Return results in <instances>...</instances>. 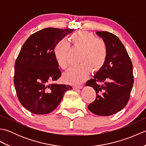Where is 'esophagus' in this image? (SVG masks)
<instances>
[{
  "label": "esophagus",
  "mask_w": 146,
  "mask_h": 146,
  "mask_svg": "<svg viewBox=\"0 0 146 146\" xmlns=\"http://www.w3.org/2000/svg\"><path fill=\"white\" fill-rule=\"evenodd\" d=\"M83 88V86L82 85H78V86H75L73 87L74 90H78V89H82Z\"/></svg>",
  "instance_id": "esophagus-1"
}]
</instances>
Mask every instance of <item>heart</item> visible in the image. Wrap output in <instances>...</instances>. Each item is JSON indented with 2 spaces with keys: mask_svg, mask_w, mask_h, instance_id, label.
<instances>
[{
  "mask_svg": "<svg viewBox=\"0 0 146 146\" xmlns=\"http://www.w3.org/2000/svg\"><path fill=\"white\" fill-rule=\"evenodd\" d=\"M70 39L73 48L81 51L78 61L80 64L67 71L63 79L71 84H80L88 78L91 71L97 73L104 66L108 57V47L104 40L97 38L86 31H78L72 34ZM70 51V44L65 39L58 42L54 48L56 61L63 70L69 66Z\"/></svg>",
  "mask_w": 146,
  "mask_h": 146,
  "instance_id": "1",
  "label": "heart"
}]
</instances>
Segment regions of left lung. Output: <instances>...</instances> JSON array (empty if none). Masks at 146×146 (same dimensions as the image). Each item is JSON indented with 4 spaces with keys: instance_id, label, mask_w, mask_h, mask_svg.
Returning <instances> with one entry per match:
<instances>
[{
    "instance_id": "left-lung-1",
    "label": "left lung",
    "mask_w": 146,
    "mask_h": 146,
    "mask_svg": "<svg viewBox=\"0 0 146 146\" xmlns=\"http://www.w3.org/2000/svg\"><path fill=\"white\" fill-rule=\"evenodd\" d=\"M96 33L106 42L108 57L104 66L86 83L97 94L88 108L98 115L108 116L123 109L128 103L134 84L133 66L127 51L117 36L107 31Z\"/></svg>"
}]
</instances>
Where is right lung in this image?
<instances>
[{
  "mask_svg": "<svg viewBox=\"0 0 146 146\" xmlns=\"http://www.w3.org/2000/svg\"><path fill=\"white\" fill-rule=\"evenodd\" d=\"M74 29L45 28L31 35L15 63L14 83L19 100L35 114H47L60 104L70 85L49 82L57 80L61 73L54 56L56 43Z\"/></svg>",
  "mask_w": 146,
  "mask_h": 146,
  "instance_id": "1",
  "label": "right lung"
}]
</instances>
